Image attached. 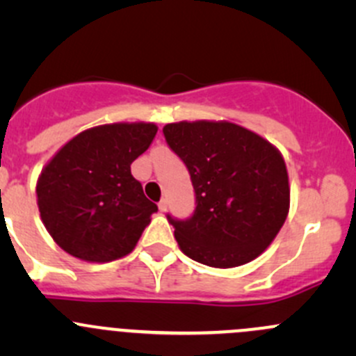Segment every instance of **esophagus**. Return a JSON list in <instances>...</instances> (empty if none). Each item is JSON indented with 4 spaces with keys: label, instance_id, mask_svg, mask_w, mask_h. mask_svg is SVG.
<instances>
[{
    "label": "esophagus",
    "instance_id": "34e87169",
    "mask_svg": "<svg viewBox=\"0 0 356 356\" xmlns=\"http://www.w3.org/2000/svg\"><path fill=\"white\" fill-rule=\"evenodd\" d=\"M158 208H160V211H167V208H168V200H167V198H161L160 203H158Z\"/></svg>",
    "mask_w": 356,
    "mask_h": 356
}]
</instances>
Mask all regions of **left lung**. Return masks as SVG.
<instances>
[{"label":"left lung","mask_w":356,"mask_h":356,"mask_svg":"<svg viewBox=\"0 0 356 356\" xmlns=\"http://www.w3.org/2000/svg\"><path fill=\"white\" fill-rule=\"evenodd\" d=\"M167 145L191 175L196 208L168 215L182 253L215 268L245 265L268 248L289 211L284 158L261 136L231 122H175Z\"/></svg>","instance_id":"8db88e82"}]
</instances>
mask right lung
<instances>
[{
  "label": "right lung",
  "mask_w": 356,
  "mask_h": 356,
  "mask_svg": "<svg viewBox=\"0 0 356 356\" xmlns=\"http://www.w3.org/2000/svg\"><path fill=\"white\" fill-rule=\"evenodd\" d=\"M158 127L120 122L88 129L46 163L38 179V207L55 243L84 261L117 260L134 250L158 210L131 174Z\"/></svg>",
  "instance_id": "1"
}]
</instances>
